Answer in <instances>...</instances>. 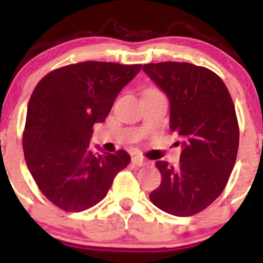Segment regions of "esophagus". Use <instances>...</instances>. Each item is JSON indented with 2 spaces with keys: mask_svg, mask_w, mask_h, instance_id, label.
Here are the masks:
<instances>
[{
  "mask_svg": "<svg viewBox=\"0 0 263 263\" xmlns=\"http://www.w3.org/2000/svg\"><path fill=\"white\" fill-rule=\"evenodd\" d=\"M132 163L136 164V166H146V164H148V162L146 159H143L142 157H134L132 159Z\"/></svg>",
  "mask_w": 263,
  "mask_h": 263,
  "instance_id": "esophagus-1",
  "label": "esophagus"
}]
</instances>
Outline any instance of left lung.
I'll return each mask as SVG.
<instances>
[{"label":"left lung","mask_w":263,"mask_h":263,"mask_svg":"<svg viewBox=\"0 0 263 263\" xmlns=\"http://www.w3.org/2000/svg\"><path fill=\"white\" fill-rule=\"evenodd\" d=\"M143 71L168 96L170 129L184 139L178 166L155 162L162 182L150 200L170 215H196L221 195L236 163L240 127L233 100L205 67L163 62Z\"/></svg>","instance_id":"obj_1"}]
</instances>
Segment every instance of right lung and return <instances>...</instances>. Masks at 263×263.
Instances as JSON below:
<instances>
[{
  "label": "right lung",
  "instance_id": "right-lung-1",
  "mask_svg": "<svg viewBox=\"0 0 263 263\" xmlns=\"http://www.w3.org/2000/svg\"><path fill=\"white\" fill-rule=\"evenodd\" d=\"M142 64L81 62L48 72L27 106L23 154L48 200L66 212H81L108 194L129 164L124 150L99 154L89 147L93 125L104 122L120 90Z\"/></svg>",
  "mask_w": 263,
  "mask_h": 263
}]
</instances>
